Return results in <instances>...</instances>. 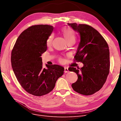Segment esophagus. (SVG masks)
Wrapping results in <instances>:
<instances>
[{
	"instance_id": "obj_1",
	"label": "esophagus",
	"mask_w": 121,
	"mask_h": 121,
	"mask_svg": "<svg viewBox=\"0 0 121 121\" xmlns=\"http://www.w3.org/2000/svg\"><path fill=\"white\" fill-rule=\"evenodd\" d=\"M64 69H65V71H64V72H65V73H69V69H68V68L65 67V68H64Z\"/></svg>"
}]
</instances>
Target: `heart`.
Masks as SVG:
<instances>
[{"mask_svg": "<svg viewBox=\"0 0 121 121\" xmlns=\"http://www.w3.org/2000/svg\"><path fill=\"white\" fill-rule=\"evenodd\" d=\"M61 31L67 42L69 41L75 40V32L71 28L69 27H63L61 29ZM53 34L52 33L48 37L46 41V44L48 46H49L52 44V40L53 39ZM60 60H61L62 59H60Z\"/></svg>", "mask_w": 121, "mask_h": 121, "instance_id": "obj_1", "label": "heart"}]
</instances>
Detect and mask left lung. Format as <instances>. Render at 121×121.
Returning a JSON list of instances; mask_svg holds the SVG:
<instances>
[{"label":"left lung","instance_id":"8db88e82","mask_svg":"<svg viewBox=\"0 0 121 121\" xmlns=\"http://www.w3.org/2000/svg\"><path fill=\"white\" fill-rule=\"evenodd\" d=\"M79 33L80 42L74 61L83 63V67L69 70L78 74V79L72 84L74 91L89 96L103 87L109 73L110 57L108 44L99 32L87 24L68 23Z\"/></svg>","mask_w":121,"mask_h":121}]
</instances>
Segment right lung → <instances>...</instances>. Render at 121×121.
<instances>
[{"instance_id":"1","label":"right lung","mask_w":121,"mask_h":121,"mask_svg":"<svg viewBox=\"0 0 121 121\" xmlns=\"http://www.w3.org/2000/svg\"><path fill=\"white\" fill-rule=\"evenodd\" d=\"M53 28L47 24L29 27L18 36L12 50L11 64L17 81L35 96L50 92L64 73V68L58 65H46L47 69L43 67L41 56L47 49L46 41Z\"/></svg>"}]
</instances>
